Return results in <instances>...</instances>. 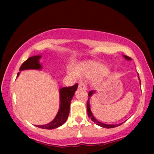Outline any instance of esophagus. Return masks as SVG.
I'll use <instances>...</instances> for the list:
<instances>
[{"mask_svg":"<svg viewBox=\"0 0 154 154\" xmlns=\"http://www.w3.org/2000/svg\"><path fill=\"white\" fill-rule=\"evenodd\" d=\"M79 87L80 88H83V89H84V90H86V87H87V86H86V84L85 83V82L81 81V82H80L79 84Z\"/></svg>","mask_w":154,"mask_h":154,"instance_id":"34e87169","label":"esophagus"}]
</instances>
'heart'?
<instances>
[{
    "label": "heart",
    "mask_w": 154,
    "mask_h": 154,
    "mask_svg": "<svg viewBox=\"0 0 154 154\" xmlns=\"http://www.w3.org/2000/svg\"><path fill=\"white\" fill-rule=\"evenodd\" d=\"M79 71L83 76L92 79L94 78V84H100L108 76L110 71L106 69L104 65L99 62H91L81 64L79 68ZM70 72L73 75H76L74 71L71 70Z\"/></svg>",
    "instance_id": "b5f03b06"
}]
</instances>
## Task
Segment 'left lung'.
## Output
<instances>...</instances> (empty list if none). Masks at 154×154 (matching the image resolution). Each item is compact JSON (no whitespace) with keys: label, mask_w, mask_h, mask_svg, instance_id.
Here are the masks:
<instances>
[{"label":"left lung","mask_w":154,"mask_h":154,"mask_svg":"<svg viewBox=\"0 0 154 154\" xmlns=\"http://www.w3.org/2000/svg\"><path fill=\"white\" fill-rule=\"evenodd\" d=\"M124 57H125V58L126 59V60H132L131 58L129 57H128V56H124ZM139 79H140V77H139ZM94 92H95L94 90H90V91L89 92V93H88V96L90 97L92 94L94 93ZM87 111H88V117L90 118V119H92V121H93L94 123H95L96 125H100V126H101V127L106 128H116V127H117V126L121 125L122 124V123H121V124H117V125H108V124H104V123H101V122L98 121L97 120H96L95 118H94L93 116V115H92L91 111H90V104H89V99H88V102H87Z\"/></svg>","instance_id":"8db88e82"}]
</instances>
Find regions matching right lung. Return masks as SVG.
<instances>
[{
  "mask_svg": "<svg viewBox=\"0 0 154 154\" xmlns=\"http://www.w3.org/2000/svg\"><path fill=\"white\" fill-rule=\"evenodd\" d=\"M41 56H34L29 57L20 66V71L25 69H40L41 65L39 63ZM19 73H17V75ZM78 83H75L71 87H64L60 89V108L53 121L50 123L44 125H36V127L43 129H54L63 125L66 122L69 114L70 104L75 91L77 90Z\"/></svg>",
  "mask_w": 154,
  "mask_h": 154,
  "instance_id": "obj_1",
  "label": "right lung"
}]
</instances>
